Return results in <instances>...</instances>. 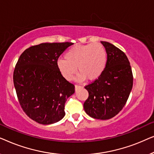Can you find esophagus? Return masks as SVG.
Segmentation results:
<instances>
[{"label": "esophagus", "mask_w": 154, "mask_h": 154, "mask_svg": "<svg viewBox=\"0 0 154 154\" xmlns=\"http://www.w3.org/2000/svg\"><path fill=\"white\" fill-rule=\"evenodd\" d=\"M81 85H75V90H77L78 89H79V88H81Z\"/></svg>", "instance_id": "34e87169"}]
</instances>
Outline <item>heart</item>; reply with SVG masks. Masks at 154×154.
Wrapping results in <instances>:
<instances>
[{"instance_id":"heart-1","label":"heart","mask_w":154,"mask_h":154,"mask_svg":"<svg viewBox=\"0 0 154 154\" xmlns=\"http://www.w3.org/2000/svg\"><path fill=\"white\" fill-rule=\"evenodd\" d=\"M107 54L104 46L100 43L75 45L67 50L64 60H59L58 70L67 81L73 79L77 69L81 73L80 81L85 78L90 81L98 79L104 71Z\"/></svg>"}]
</instances>
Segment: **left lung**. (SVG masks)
Segmentation results:
<instances>
[{
	"instance_id": "left-lung-1",
	"label": "left lung",
	"mask_w": 154,
	"mask_h": 154,
	"mask_svg": "<svg viewBox=\"0 0 154 154\" xmlns=\"http://www.w3.org/2000/svg\"><path fill=\"white\" fill-rule=\"evenodd\" d=\"M107 54L102 74L85 86L89 96L84 110L90 117L106 120L114 117L127 102L133 85L130 62L124 52L108 42L101 41Z\"/></svg>"
}]
</instances>
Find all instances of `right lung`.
Masks as SVG:
<instances>
[{
    "label": "right lung",
    "instance_id": "add662e5",
    "mask_svg": "<svg viewBox=\"0 0 154 154\" xmlns=\"http://www.w3.org/2000/svg\"><path fill=\"white\" fill-rule=\"evenodd\" d=\"M72 43H41L27 48L17 62L13 82L20 104L31 119L43 125L65 115V102L75 86L61 74L59 57Z\"/></svg>",
    "mask_w": 154,
    "mask_h": 154
}]
</instances>
